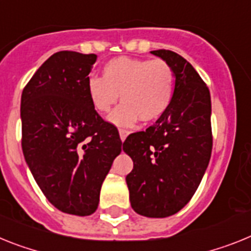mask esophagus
Returning <instances> with one entry per match:
<instances>
[{"label":"esophagus","instance_id":"obj_1","mask_svg":"<svg viewBox=\"0 0 251 251\" xmlns=\"http://www.w3.org/2000/svg\"><path fill=\"white\" fill-rule=\"evenodd\" d=\"M127 135H129V131H127V130H125V129H120V138H121L122 142H124V140H125L126 136H127Z\"/></svg>","mask_w":251,"mask_h":251}]
</instances>
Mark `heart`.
<instances>
[{"mask_svg":"<svg viewBox=\"0 0 251 251\" xmlns=\"http://www.w3.org/2000/svg\"><path fill=\"white\" fill-rule=\"evenodd\" d=\"M92 106L108 113L121 94L120 104L109 116L119 126H131L138 119L151 122L167 111L174 98L175 73L162 58L116 57L103 66L102 77L90 76L86 84Z\"/></svg>","mask_w":251,"mask_h":251,"instance_id":"b5f03b06","label":"heart"}]
</instances>
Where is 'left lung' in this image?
Listing matches in <instances>:
<instances>
[{"label":"left lung","mask_w":251,"mask_h":251,"mask_svg":"<svg viewBox=\"0 0 251 251\" xmlns=\"http://www.w3.org/2000/svg\"><path fill=\"white\" fill-rule=\"evenodd\" d=\"M151 53L174 69V98L155 124L124 142L134 162L126 182L136 213L165 218L190 201L207 170L213 145L212 106L207 84L184 57L168 50Z\"/></svg>","instance_id":"left-lung-1"}]
</instances>
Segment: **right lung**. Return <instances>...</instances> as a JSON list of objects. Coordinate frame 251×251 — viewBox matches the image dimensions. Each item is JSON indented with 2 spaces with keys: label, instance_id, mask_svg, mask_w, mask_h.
<instances>
[{
  "label": "right lung",
  "instance_id": "right-lung-1",
  "mask_svg": "<svg viewBox=\"0 0 251 251\" xmlns=\"http://www.w3.org/2000/svg\"><path fill=\"white\" fill-rule=\"evenodd\" d=\"M97 54L61 50L31 76L22 94L25 161L61 212L94 213L103 180L121 153L119 130L98 115L86 84Z\"/></svg>",
  "mask_w": 251,
  "mask_h": 251
}]
</instances>
